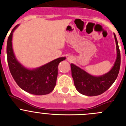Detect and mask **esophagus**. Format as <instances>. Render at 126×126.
Instances as JSON below:
<instances>
[{"label": "esophagus", "mask_w": 126, "mask_h": 126, "mask_svg": "<svg viewBox=\"0 0 126 126\" xmlns=\"http://www.w3.org/2000/svg\"><path fill=\"white\" fill-rule=\"evenodd\" d=\"M67 60H68L69 61H73V59H72L71 57H69L67 58Z\"/></svg>", "instance_id": "obj_1"}]
</instances>
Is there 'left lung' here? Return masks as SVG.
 I'll return each mask as SVG.
<instances>
[{
  "label": "left lung",
  "mask_w": 126,
  "mask_h": 126,
  "mask_svg": "<svg viewBox=\"0 0 126 126\" xmlns=\"http://www.w3.org/2000/svg\"><path fill=\"white\" fill-rule=\"evenodd\" d=\"M114 38L116 43L117 59L109 73L100 76H94L74 64H71L74 86L80 93L89 96H97L106 92L117 79L121 66V53L115 34Z\"/></svg>",
  "instance_id": "8db88e82"
}]
</instances>
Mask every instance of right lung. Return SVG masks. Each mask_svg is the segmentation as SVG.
Masks as SVG:
<instances>
[{
	"label": "right lung",
	"mask_w": 126,
	"mask_h": 126,
	"mask_svg": "<svg viewBox=\"0 0 126 126\" xmlns=\"http://www.w3.org/2000/svg\"><path fill=\"white\" fill-rule=\"evenodd\" d=\"M18 26L13 29L7 43V57L11 75L17 85L25 92L36 95L48 94L56 84L59 64L65 57L58 58L34 69L24 67L16 59L12 45L13 32Z\"/></svg>",
	"instance_id": "right-lung-1"
}]
</instances>
